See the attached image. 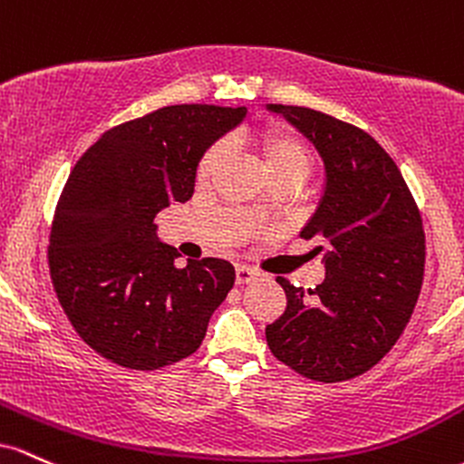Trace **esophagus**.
<instances>
[{"label": "esophagus", "instance_id": "esophagus-1", "mask_svg": "<svg viewBox=\"0 0 464 464\" xmlns=\"http://www.w3.org/2000/svg\"><path fill=\"white\" fill-rule=\"evenodd\" d=\"M256 272H254V269H249V267H246V265H238L237 267V285H247V283H252L254 278H256Z\"/></svg>", "mask_w": 464, "mask_h": 464}]
</instances>
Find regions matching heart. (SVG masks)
Segmentation results:
<instances>
[{"instance_id":"1","label":"heart","mask_w":464,"mask_h":464,"mask_svg":"<svg viewBox=\"0 0 464 464\" xmlns=\"http://www.w3.org/2000/svg\"><path fill=\"white\" fill-rule=\"evenodd\" d=\"M243 147L254 150L263 162L265 175L269 181L287 179L302 184L311 173V150L304 144V140L295 133L287 131L283 127H258L249 129L238 138ZM221 158V149H210L201 158L199 164V179H206L210 170Z\"/></svg>"}]
</instances>
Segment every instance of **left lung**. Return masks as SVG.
Here are the masks:
<instances>
[{"instance_id": "left-lung-1", "label": "left lung", "mask_w": 464, "mask_h": 464, "mask_svg": "<svg viewBox=\"0 0 464 464\" xmlns=\"http://www.w3.org/2000/svg\"><path fill=\"white\" fill-rule=\"evenodd\" d=\"M314 142L324 192L300 230L324 254L315 289L294 287L285 314L267 324L269 351L314 382H346L371 371L410 322L425 267V234L412 192L392 158L362 129L306 107L267 105Z\"/></svg>"}]
</instances>
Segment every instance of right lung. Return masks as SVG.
Listing matches in <instances>:
<instances>
[{
    "label": "right lung",
    "instance_id": "add662e5",
    "mask_svg": "<svg viewBox=\"0 0 464 464\" xmlns=\"http://www.w3.org/2000/svg\"><path fill=\"white\" fill-rule=\"evenodd\" d=\"M246 107L173 105L118 124L78 160L50 230L48 263L67 320L98 355L158 371L192 355L234 285L227 260H188L153 218L195 192L197 166Z\"/></svg>",
    "mask_w": 464,
    "mask_h": 464
}]
</instances>
